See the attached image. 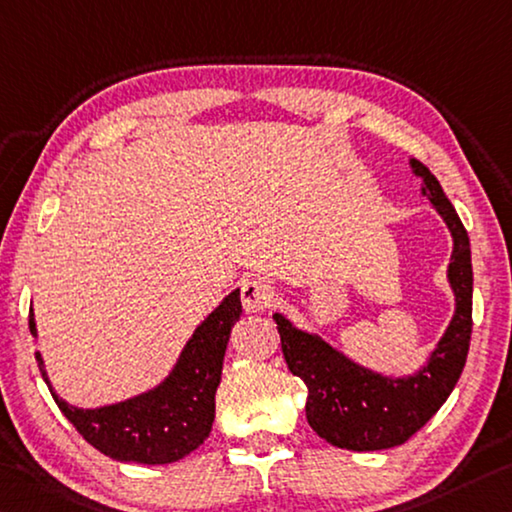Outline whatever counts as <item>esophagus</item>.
<instances>
[{
    "label": "esophagus",
    "instance_id": "34e87169",
    "mask_svg": "<svg viewBox=\"0 0 512 512\" xmlns=\"http://www.w3.org/2000/svg\"><path fill=\"white\" fill-rule=\"evenodd\" d=\"M275 291L269 282L262 278L246 280L241 285V303L246 312H262L266 307H271Z\"/></svg>",
    "mask_w": 512,
    "mask_h": 512
}]
</instances>
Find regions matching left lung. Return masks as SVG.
<instances>
[{"instance_id":"1","label":"left lung","mask_w":512,"mask_h":512,"mask_svg":"<svg viewBox=\"0 0 512 512\" xmlns=\"http://www.w3.org/2000/svg\"><path fill=\"white\" fill-rule=\"evenodd\" d=\"M408 164L421 180L419 193L431 200L453 241L446 266L453 316L426 362L410 373L387 376L353 360L314 330L298 328L282 312H273L287 367L307 387V424L339 449L380 451L403 444L442 408L465 369L474 291L469 237L431 170L417 159Z\"/></svg>"}]
</instances>
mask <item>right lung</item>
<instances>
[{
    "label": "right lung",
    "mask_w": 512,
    "mask_h": 512,
    "mask_svg": "<svg viewBox=\"0 0 512 512\" xmlns=\"http://www.w3.org/2000/svg\"><path fill=\"white\" fill-rule=\"evenodd\" d=\"M239 319L241 298L239 289H234L198 323L161 383L100 408H79L61 399L40 351H36V362L56 405L88 444L118 462L168 465L196 451L212 431L225 348ZM29 330L36 344L34 307L29 310Z\"/></svg>",
    "instance_id": "right-lung-1"
}]
</instances>
